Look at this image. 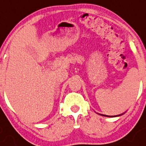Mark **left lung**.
Instances as JSON below:
<instances>
[{
	"label": "left lung",
	"mask_w": 146,
	"mask_h": 146,
	"mask_svg": "<svg viewBox=\"0 0 146 146\" xmlns=\"http://www.w3.org/2000/svg\"><path fill=\"white\" fill-rule=\"evenodd\" d=\"M104 115V116H107V115ZM119 115H118V116H119ZM108 117H109V116H108ZM110 117H112V116H110Z\"/></svg>",
	"instance_id": "obj_1"
}]
</instances>
